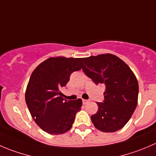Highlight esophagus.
Listing matches in <instances>:
<instances>
[{
    "label": "esophagus",
    "instance_id": "esophagus-1",
    "mask_svg": "<svg viewBox=\"0 0 156 156\" xmlns=\"http://www.w3.org/2000/svg\"><path fill=\"white\" fill-rule=\"evenodd\" d=\"M82 102H83V104H87V103L89 101H88L87 100H84V99H83Z\"/></svg>",
    "mask_w": 156,
    "mask_h": 156
}]
</instances>
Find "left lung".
<instances>
[{
	"label": "left lung",
	"mask_w": 156,
	"mask_h": 156,
	"mask_svg": "<svg viewBox=\"0 0 156 156\" xmlns=\"http://www.w3.org/2000/svg\"><path fill=\"white\" fill-rule=\"evenodd\" d=\"M87 76L97 84L106 85L103 103H97L98 112L91 116L94 127L106 133L120 130L130 120L136 107L139 85L130 67L110 53L79 58Z\"/></svg>",
	"instance_id": "obj_1"
}]
</instances>
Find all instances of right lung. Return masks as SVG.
<instances>
[{
    "instance_id": "1",
    "label": "right lung",
    "mask_w": 156,
    "mask_h": 156,
    "mask_svg": "<svg viewBox=\"0 0 156 156\" xmlns=\"http://www.w3.org/2000/svg\"><path fill=\"white\" fill-rule=\"evenodd\" d=\"M78 58L50 57L31 73L26 90V103L35 123L50 134H62L71 129L75 115L82 106L81 99L62 97L73 72L81 69Z\"/></svg>"
}]
</instances>
